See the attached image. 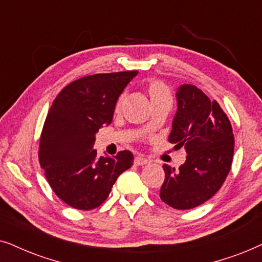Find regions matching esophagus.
Returning <instances> with one entry per match:
<instances>
[{
	"mask_svg": "<svg viewBox=\"0 0 262 262\" xmlns=\"http://www.w3.org/2000/svg\"><path fill=\"white\" fill-rule=\"evenodd\" d=\"M134 163L137 164V165H145V164H148L149 160L144 158V157H137L134 160Z\"/></svg>",
	"mask_w": 262,
	"mask_h": 262,
	"instance_id": "esophagus-1",
	"label": "esophagus"
}]
</instances>
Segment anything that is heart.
Returning a JSON list of instances; mask_svg holds the SVG:
<instances>
[{"label": "heart", "instance_id": "b5f03b06", "mask_svg": "<svg viewBox=\"0 0 262 262\" xmlns=\"http://www.w3.org/2000/svg\"><path fill=\"white\" fill-rule=\"evenodd\" d=\"M148 92L152 102H156V100L160 99H171V96H170L167 87L159 81H153L149 83Z\"/></svg>", "mask_w": 262, "mask_h": 262}]
</instances>
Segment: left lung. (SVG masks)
<instances>
[{
	"mask_svg": "<svg viewBox=\"0 0 262 262\" xmlns=\"http://www.w3.org/2000/svg\"><path fill=\"white\" fill-rule=\"evenodd\" d=\"M176 100L169 141L175 149L186 148L187 159L179 170L164 164L159 196L176 210H189L221 189L231 167L235 140L224 111L196 86L181 85Z\"/></svg>",
	"mask_w": 262,
	"mask_h": 262,
	"instance_id": "obj_1",
	"label": "left lung"
}]
</instances>
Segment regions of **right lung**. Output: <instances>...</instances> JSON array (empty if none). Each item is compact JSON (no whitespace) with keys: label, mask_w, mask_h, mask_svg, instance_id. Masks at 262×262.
Listing matches in <instances>:
<instances>
[{"label":"right lung","mask_w":262,"mask_h":262,"mask_svg":"<svg viewBox=\"0 0 262 262\" xmlns=\"http://www.w3.org/2000/svg\"><path fill=\"white\" fill-rule=\"evenodd\" d=\"M138 71L83 76L64 87L49 110L39 162L55 194L68 206H100L122 172L133 165L130 151L97 157L96 134L113 122L118 97Z\"/></svg>","instance_id":"add662e5"}]
</instances>
